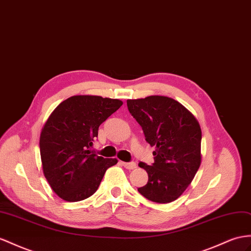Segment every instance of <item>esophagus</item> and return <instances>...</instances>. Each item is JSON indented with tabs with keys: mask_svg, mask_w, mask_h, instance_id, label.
<instances>
[{
	"mask_svg": "<svg viewBox=\"0 0 251 251\" xmlns=\"http://www.w3.org/2000/svg\"><path fill=\"white\" fill-rule=\"evenodd\" d=\"M122 165H123L127 170H133L137 168V164L134 162H122Z\"/></svg>",
	"mask_w": 251,
	"mask_h": 251,
	"instance_id": "obj_1",
	"label": "esophagus"
}]
</instances>
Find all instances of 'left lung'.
I'll return each mask as SVG.
<instances>
[{"mask_svg": "<svg viewBox=\"0 0 251 251\" xmlns=\"http://www.w3.org/2000/svg\"><path fill=\"white\" fill-rule=\"evenodd\" d=\"M127 107L142 127L146 142L156 146L153 163H139L149 174V181L139 193L158 203L176 201L201 166L199 123L187 108L168 96L127 100Z\"/></svg>", "mask_w": 251, "mask_h": 251, "instance_id": "8db88e82", "label": "left lung"}]
</instances>
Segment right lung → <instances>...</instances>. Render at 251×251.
Returning <instances> with one entry per match:
<instances>
[{
  "mask_svg": "<svg viewBox=\"0 0 251 251\" xmlns=\"http://www.w3.org/2000/svg\"><path fill=\"white\" fill-rule=\"evenodd\" d=\"M123 105L120 100L75 95L55 108L40 134L43 174L66 201H79L99 189L107 169L117 159L91 151L100 125Z\"/></svg>",
  "mask_w": 251,
  "mask_h": 251,
  "instance_id": "obj_1",
  "label": "right lung"
}]
</instances>
